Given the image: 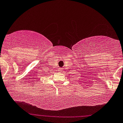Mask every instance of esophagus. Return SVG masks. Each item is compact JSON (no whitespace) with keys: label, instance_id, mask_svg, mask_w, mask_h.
<instances>
[{"label":"esophagus","instance_id":"obj_1","mask_svg":"<svg viewBox=\"0 0 123 123\" xmlns=\"http://www.w3.org/2000/svg\"><path fill=\"white\" fill-rule=\"evenodd\" d=\"M61 69H59V70H60V71H61Z\"/></svg>","mask_w":123,"mask_h":123}]
</instances>
